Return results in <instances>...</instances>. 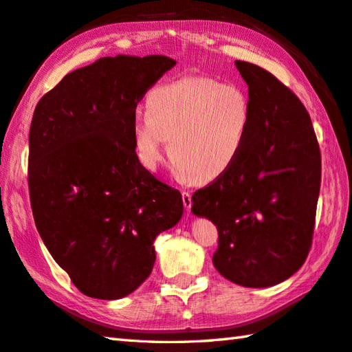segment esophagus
I'll list each match as a JSON object with an SVG mask.
<instances>
[{
  "label": "esophagus",
  "mask_w": 352,
  "mask_h": 352,
  "mask_svg": "<svg viewBox=\"0 0 352 352\" xmlns=\"http://www.w3.org/2000/svg\"><path fill=\"white\" fill-rule=\"evenodd\" d=\"M182 200H184V206L186 208V211H190L191 210V192L182 191Z\"/></svg>",
  "instance_id": "1"
}]
</instances>
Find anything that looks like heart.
Listing matches in <instances>:
<instances>
[{"label":"heart","mask_w":352,"mask_h":352,"mask_svg":"<svg viewBox=\"0 0 352 352\" xmlns=\"http://www.w3.org/2000/svg\"><path fill=\"white\" fill-rule=\"evenodd\" d=\"M132 121L136 160L148 171L166 155L182 181L211 182L239 160L252 123L248 92L210 76H186L148 92Z\"/></svg>","instance_id":"obj_1"}]
</instances>
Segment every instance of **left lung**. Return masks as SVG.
Here are the masks:
<instances>
[{
  "label": "left lung",
  "instance_id": "left-lung-1",
  "mask_svg": "<svg viewBox=\"0 0 352 352\" xmlns=\"http://www.w3.org/2000/svg\"><path fill=\"white\" fill-rule=\"evenodd\" d=\"M249 86L252 123L239 160L192 195L191 211L219 231L212 256L221 276L270 287L310 252L320 190V150L300 100L269 71L235 60Z\"/></svg>",
  "mask_w": 352,
  "mask_h": 352
}]
</instances>
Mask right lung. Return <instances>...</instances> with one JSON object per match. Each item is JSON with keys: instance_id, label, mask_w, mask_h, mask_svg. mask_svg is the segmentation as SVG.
<instances>
[{"instance_id": "add662e5", "label": "right lung", "mask_w": 352, "mask_h": 352, "mask_svg": "<svg viewBox=\"0 0 352 352\" xmlns=\"http://www.w3.org/2000/svg\"><path fill=\"white\" fill-rule=\"evenodd\" d=\"M176 65L167 56L102 57L39 100L28 152L36 228L83 295L120 299L152 274L153 241L182 217L177 190L136 160V104Z\"/></svg>"}]
</instances>
